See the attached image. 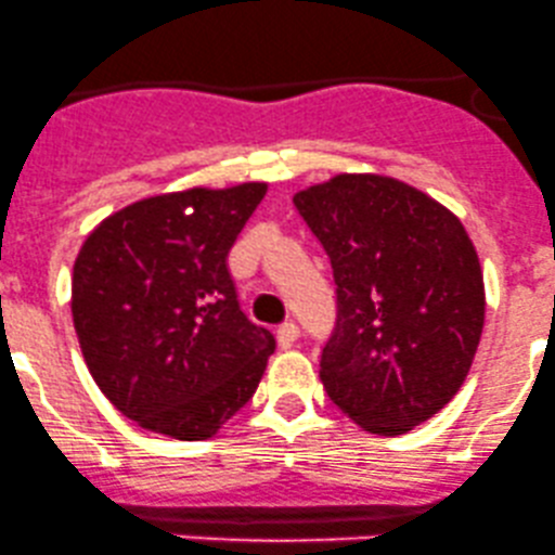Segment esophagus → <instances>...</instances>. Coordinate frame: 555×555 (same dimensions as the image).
<instances>
[{
    "mask_svg": "<svg viewBox=\"0 0 555 555\" xmlns=\"http://www.w3.org/2000/svg\"><path fill=\"white\" fill-rule=\"evenodd\" d=\"M299 341V325L296 323H283L278 327V344L280 349H291Z\"/></svg>",
    "mask_w": 555,
    "mask_h": 555,
    "instance_id": "obj_1",
    "label": "esophagus"
}]
</instances>
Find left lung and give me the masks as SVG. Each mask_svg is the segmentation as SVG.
Segmentation results:
<instances>
[{
    "label": "left lung",
    "instance_id": "8db88e82",
    "mask_svg": "<svg viewBox=\"0 0 555 555\" xmlns=\"http://www.w3.org/2000/svg\"><path fill=\"white\" fill-rule=\"evenodd\" d=\"M336 280L320 357L327 397L371 434H404L457 395L485 327V278L461 219L410 184L338 175L294 195Z\"/></svg>",
    "mask_w": 555,
    "mask_h": 555
}]
</instances>
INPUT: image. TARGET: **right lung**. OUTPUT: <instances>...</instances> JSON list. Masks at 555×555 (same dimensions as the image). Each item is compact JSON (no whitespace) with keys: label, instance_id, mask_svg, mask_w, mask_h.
<instances>
[{"label":"right lung","instance_id":"add662e5","mask_svg":"<svg viewBox=\"0 0 555 555\" xmlns=\"http://www.w3.org/2000/svg\"><path fill=\"white\" fill-rule=\"evenodd\" d=\"M264 182L153 195L111 214L74 264L89 373L147 431L198 442L254 397L275 336L237 304L228 254Z\"/></svg>","mask_w":555,"mask_h":555}]
</instances>
